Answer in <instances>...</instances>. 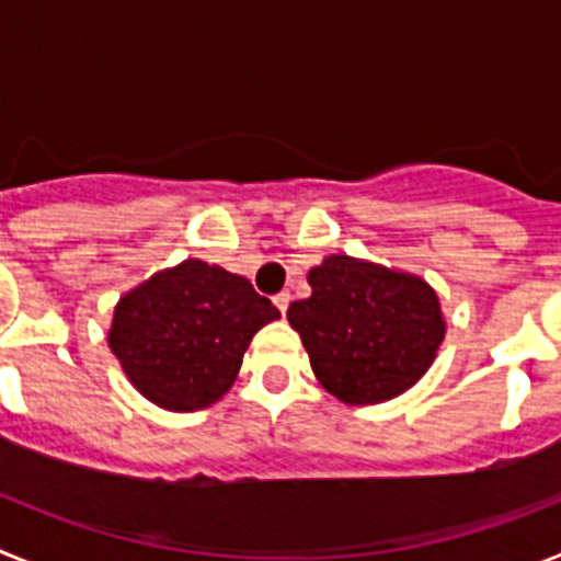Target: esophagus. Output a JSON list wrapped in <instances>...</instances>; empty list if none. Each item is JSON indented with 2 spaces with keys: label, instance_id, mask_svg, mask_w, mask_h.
<instances>
[{
  "label": "esophagus",
  "instance_id": "34e87169",
  "mask_svg": "<svg viewBox=\"0 0 561 561\" xmlns=\"http://www.w3.org/2000/svg\"><path fill=\"white\" fill-rule=\"evenodd\" d=\"M272 300H275V306L280 309V314H286V309H289V304H291V295L289 291H280V295H275Z\"/></svg>",
  "mask_w": 561,
  "mask_h": 561
}]
</instances>
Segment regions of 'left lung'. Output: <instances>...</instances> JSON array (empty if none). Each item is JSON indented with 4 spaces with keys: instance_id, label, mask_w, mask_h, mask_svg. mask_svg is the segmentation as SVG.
Masks as SVG:
<instances>
[{
    "instance_id": "left-lung-1",
    "label": "left lung",
    "mask_w": 561,
    "mask_h": 561,
    "mask_svg": "<svg viewBox=\"0 0 561 561\" xmlns=\"http://www.w3.org/2000/svg\"><path fill=\"white\" fill-rule=\"evenodd\" d=\"M311 295L286 311L317 381L345 404H379L413 388L438 354L447 323L419 275L351 255L309 270Z\"/></svg>"
}]
</instances>
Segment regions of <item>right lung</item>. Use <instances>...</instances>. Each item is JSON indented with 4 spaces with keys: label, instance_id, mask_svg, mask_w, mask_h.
I'll use <instances>...</instances> for the list:
<instances>
[{
    "label": "right lung",
    "instance_id": "right-lung-1",
    "mask_svg": "<svg viewBox=\"0 0 561 561\" xmlns=\"http://www.w3.org/2000/svg\"><path fill=\"white\" fill-rule=\"evenodd\" d=\"M277 317L247 277L187 257L121 297L108 348L148 401L193 413L232 388L255 331Z\"/></svg>",
    "mask_w": 561,
    "mask_h": 561
}]
</instances>
